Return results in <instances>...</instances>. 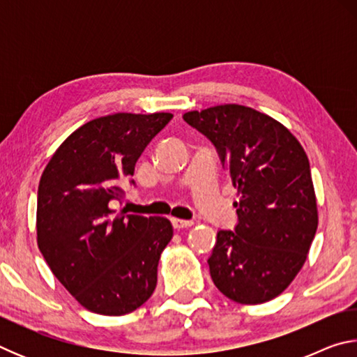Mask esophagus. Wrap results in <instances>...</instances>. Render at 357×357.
Segmentation results:
<instances>
[{
  "mask_svg": "<svg viewBox=\"0 0 357 357\" xmlns=\"http://www.w3.org/2000/svg\"><path fill=\"white\" fill-rule=\"evenodd\" d=\"M173 222V227L176 229H181V228H189L193 225V220H184V219H172Z\"/></svg>",
  "mask_w": 357,
  "mask_h": 357,
  "instance_id": "esophagus-1",
  "label": "esophagus"
}]
</instances>
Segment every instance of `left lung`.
<instances>
[{
    "mask_svg": "<svg viewBox=\"0 0 357 357\" xmlns=\"http://www.w3.org/2000/svg\"><path fill=\"white\" fill-rule=\"evenodd\" d=\"M206 135L238 187L234 231L220 229L208 259L228 299L255 305L277 298L304 266L318 228L309 157L279 121L225 104L184 113Z\"/></svg>",
    "mask_w": 357,
    "mask_h": 357,
    "instance_id": "left-lung-1",
    "label": "left lung"
}]
</instances>
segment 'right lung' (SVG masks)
<instances>
[{
  "label": "right lung",
  "mask_w": 357,
  "mask_h": 357,
  "mask_svg": "<svg viewBox=\"0 0 357 357\" xmlns=\"http://www.w3.org/2000/svg\"><path fill=\"white\" fill-rule=\"evenodd\" d=\"M172 113H114L83 124L48 160L38 190V245L53 275L84 309L121 317L154 293L173 238L165 217L114 214L121 179L132 176Z\"/></svg>",
  "instance_id": "add662e5"
}]
</instances>
